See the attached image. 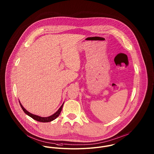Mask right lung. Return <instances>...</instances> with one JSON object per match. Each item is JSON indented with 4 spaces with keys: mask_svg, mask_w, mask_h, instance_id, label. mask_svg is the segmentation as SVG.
I'll return each instance as SVG.
<instances>
[{
    "mask_svg": "<svg viewBox=\"0 0 154 154\" xmlns=\"http://www.w3.org/2000/svg\"><path fill=\"white\" fill-rule=\"evenodd\" d=\"M20 103V105L21 107V109H23V110L24 111V112L26 113V114H27L28 116H29L30 117H31L32 119H34L36 121H38V122H42V123H47V122H50L52 120H55L56 118H57L59 115L60 114L61 112L62 109V107H63V103L62 104L61 106L60 107V108L57 110V112L56 113L53 114L51 116H49V117H42L40 116H37V115H35V114H31V113H29L28 111H27L24 107L23 106H22V104H21V103Z\"/></svg>",
    "mask_w": 154,
    "mask_h": 154,
    "instance_id": "obj_1",
    "label": "right lung"
}]
</instances>
